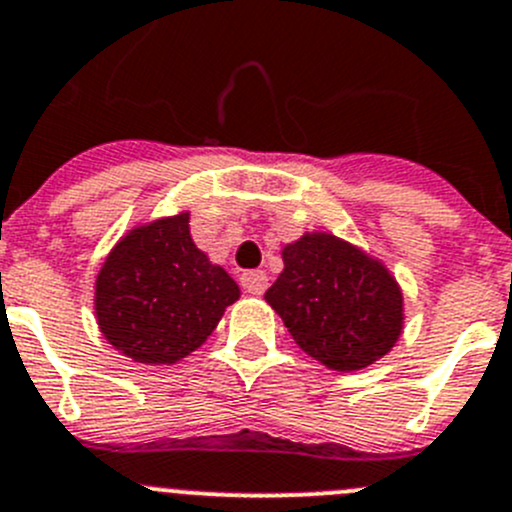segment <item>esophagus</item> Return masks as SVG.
I'll use <instances>...</instances> for the list:
<instances>
[{"mask_svg": "<svg viewBox=\"0 0 512 512\" xmlns=\"http://www.w3.org/2000/svg\"><path fill=\"white\" fill-rule=\"evenodd\" d=\"M240 282H242V290L250 292V295H262V292L267 290V285H270V277H267L262 270H250L240 277Z\"/></svg>", "mask_w": 512, "mask_h": 512, "instance_id": "obj_1", "label": "esophagus"}]
</instances>
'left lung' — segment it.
I'll return each instance as SVG.
<instances>
[{"label": "left lung", "instance_id": "1", "mask_svg": "<svg viewBox=\"0 0 512 512\" xmlns=\"http://www.w3.org/2000/svg\"><path fill=\"white\" fill-rule=\"evenodd\" d=\"M282 265L265 300L312 360L355 372L398 345L403 287L380 257L327 230H310L282 247Z\"/></svg>", "mask_w": 512, "mask_h": 512}]
</instances>
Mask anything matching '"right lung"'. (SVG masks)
Returning <instances> with one entry per match:
<instances>
[{"label":"right lung","instance_id":"right-lung-1","mask_svg":"<svg viewBox=\"0 0 512 512\" xmlns=\"http://www.w3.org/2000/svg\"><path fill=\"white\" fill-rule=\"evenodd\" d=\"M240 287L190 235V210L124 232L94 280L104 340L140 365H175L202 347Z\"/></svg>","mask_w":512,"mask_h":512}]
</instances>
